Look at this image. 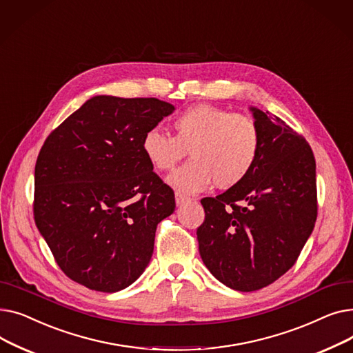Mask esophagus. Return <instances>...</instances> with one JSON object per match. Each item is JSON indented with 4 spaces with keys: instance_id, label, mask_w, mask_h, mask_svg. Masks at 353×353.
Masks as SVG:
<instances>
[{
    "instance_id": "obj_1",
    "label": "esophagus",
    "mask_w": 353,
    "mask_h": 353,
    "mask_svg": "<svg viewBox=\"0 0 353 353\" xmlns=\"http://www.w3.org/2000/svg\"><path fill=\"white\" fill-rule=\"evenodd\" d=\"M188 201H190V197L181 194L180 192H176V205L177 206H183L184 203H188Z\"/></svg>"
}]
</instances>
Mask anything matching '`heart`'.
<instances>
[{"mask_svg": "<svg viewBox=\"0 0 353 353\" xmlns=\"http://www.w3.org/2000/svg\"><path fill=\"white\" fill-rule=\"evenodd\" d=\"M172 127L174 137L160 128L147 130L141 152L154 170H169L188 150L192 160L167 177L172 188L184 194L242 183L261 156L262 134L257 123L240 113L213 104H196L179 113Z\"/></svg>", "mask_w": 353, "mask_h": 353, "instance_id": "heart-1", "label": "heart"}]
</instances>
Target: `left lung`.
<instances>
[{
  "mask_svg": "<svg viewBox=\"0 0 353 353\" xmlns=\"http://www.w3.org/2000/svg\"><path fill=\"white\" fill-rule=\"evenodd\" d=\"M261 128V156L250 174L205 197L197 229L203 263L240 292L262 289L298 261L318 216L316 163L307 141L282 119L250 107Z\"/></svg>",
  "mask_w": 353,
  "mask_h": 353,
  "instance_id": "left-lung-1",
  "label": "left lung"
}]
</instances>
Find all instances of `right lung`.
I'll list each match as a JSON object with an SVG mask.
<instances>
[{
	"mask_svg": "<svg viewBox=\"0 0 353 353\" xmlns=\"http://www.w3.org/2000/svg\"><path fill=\"white\" fill-rule=\"evenodd\" d=\"M174 105L96 96L44 141L34 173V219L55 262L91 290L113 293L150 262L174 192L153 172L141 139Z\"/></svg>",
	"mask_w": 353,
	"mask_h": 353,
	"instance_id": "1",
	"label": "right lung"
}]
</instances>
